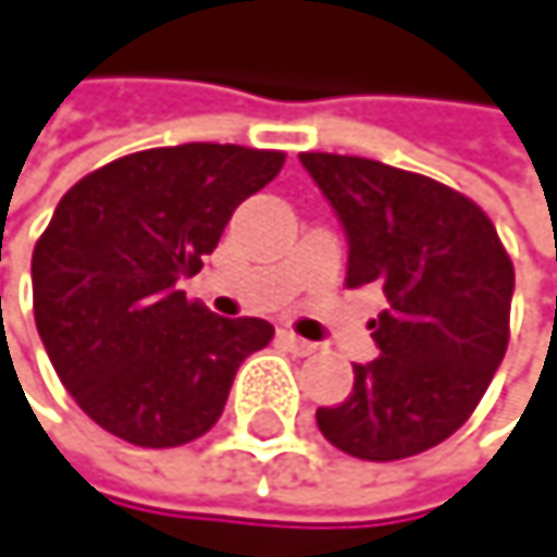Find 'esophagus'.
Here are the masks:
<instances>
[{"label":"esophagus","instance_id":"34e87169","mask_svg":"<svg viewBox=\"0 0 557 557\" xmlns=\"http://www.w3.org/2000/svg\"><path fill=\"white\" fill-rule=\"evenodd\" d=\"M281 343H287L297 356H310V352L317 349L310 339H304V336H297V333H290V330H281Z\"/></svg>","mask_w":557,"mask_h":557}]
</instances>
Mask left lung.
I'll list each match as a JSON object with an SVG mask.
<instances>
[{"label":"left lung","mask_w":557,"mask_h":557,"mask_svg":"<svg viewBox=\"0 0 557 557\" xmlns=\"http://www.w3.org/2000/svg\"><path fill=\"white\" fill-rule=\"evenodd\" d=\"M300 164L346 231V287L389 300L370 323L380 356L352 363V393L317 409V425L367 462L419 456L472 416L502 363L511 260L485 211L440 181L349 154Z\"/></svg>","instance_id":"8db88e82"}]
</instances>
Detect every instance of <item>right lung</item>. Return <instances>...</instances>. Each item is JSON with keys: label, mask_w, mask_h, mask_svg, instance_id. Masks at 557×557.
I'll use <instances>...</instances> for the list:
<instances>
[{"label": "right lung", "mask_w": 557, "mask_h": 557, "mask_svg": "<svg viewBox=\"0 0 557 557\" xmlns=\"http://www.w3.org/2000/svg\"><path fill=\"white\" fill-rule=\"evenodd\" d=\"M281 168L284 151L194 141L117 158L59 201L32 253L35 326L62 386L117 440L205 435L237 367L270 343L267 320L214 317L177 287Z\"/></svg>", "instance_id": "1"}]
</instances>
